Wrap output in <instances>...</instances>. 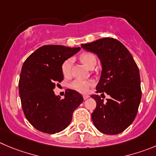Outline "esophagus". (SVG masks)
Listing matches in <instances>:
<instances>
[{
  "label": "esophagus",
  "mask_w": 156,
  "mask_h": 156,
  "mask_svg": "<svg viewBox=\"0 0 156 156\" xmlns=\"http://www.w3.org/2000/svg\"><path fill=\"white\" fill-rule=\"evenodd\" d=\"M88 98H89V95H88V94H84V95H83V98H84L85 100Z\"/></svg>",
  "instance_id": "obj_1"
}]
</instances>
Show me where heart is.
<instances>
[{"instance_id": "b5f03b06", "label": "heart", "mask_w": 156, "mask_h": 156, "mask_svg": "<svg viewBox=\"0 0 156 156\" xmlns=\"http://www.w3.org/2000/svg\"><path fill=\"white\" fill-rule=\"evenodd\" d=\"M79 60L81 63L84 64V65L88 68L91 69L94 68L97 62V59L94 54L91 52H84L79 55ZM71 64L72 60L71 58H67L62 63L61 65V71L65 78H68L71 75ZM94 82L92 80H81L76 79L73 81L69 85L70 88L78 91L80 93L85 94L88 91L89 88L93 85Z\"/></svg>"}]
</instances>
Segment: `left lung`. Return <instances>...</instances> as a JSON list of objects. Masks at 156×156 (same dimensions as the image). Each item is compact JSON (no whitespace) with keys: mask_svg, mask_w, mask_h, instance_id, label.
Listing matches in <instances>:
<instances>
[{"mask_svg":"<svg viewBox=\"0 0 156 156\" xmlns=\"http://www.w3.org/2000/svg\"><path fill=\"white\" fill-rule=\"evenodd\" d=\"M81 47L96 54L101 60L102 71L96 93L110 95L106 102L98 94L91 96L96 101L91 113L94 126L107 135L121 133L133 122L140 104L139 68L129 50L112 37L82 44Z\"/></svg>","mask_w":156,"mask_h":156,"instance_id":"1","label":"left lung"}]
</instances>
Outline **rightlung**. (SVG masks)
Masks as SVG:
<instances>
[{
  "label": "right lung",
  "mask_w": 156,
  "mask_h": 156,
  "mask_svg": "<svg viewBox=\"0 0 156 156\" xmlns=\"http://www.w3.org/2000/svg\"><path fill=\"white\" fill-rule=\"evenodd\" d=\"M80 50L62 45H44L31 54L21 68L18 87L23 112L33 127L55 134L66 129L83 101L81 94L67 89L65 98L54 89L64 79L62 63Z\"/></svg>",
  "instance_id": "right-lung-1"
}]
</instances>
